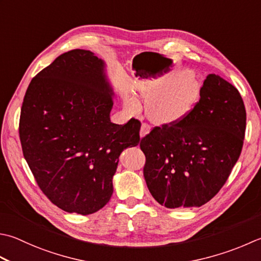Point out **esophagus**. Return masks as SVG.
<instances>
[{
    "label": "esophagus",
    "instance_id": "obj_1",
    "mask_svg": "<svg viewBox=\"0 0 261 261\" xmlns=\"http://www.w3.org/2000/svg\"><path fill=\"white\" fill-rule=\"evenodd\" d=\"M150 132V125L147 123H142L141 127H140V137H145L146 135H148Z\"/></svg>",
    "mask_w": 261,
    "mask_h": 261
}]
</instances>
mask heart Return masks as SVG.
Returning <instances> with one entry per match:
<instances>
[{
	"mask_svg": "<svg viewBox=\"0 0 261 261\" xmlns=\"http://www.w3.org/2000/svg\"><path fill=\"white\" fill-rule=\"evenodd\" d=\"M200 94V84L195 75L187 73L174 83L142 86L139 95L148 99L146 113L150 121L157 124H170L182 120L195 106ZM126 105L137 110V103L129 98Z\"/></svg>",
	"mask_w": 261,
	"mask_h": 261,
	"instance_id": "b5f03b06",
	"label": "heart"
}]
</instances>
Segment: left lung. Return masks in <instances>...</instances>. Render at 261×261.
I'll list each match as a JSON object with an SVG mask.
<instances>
[{
  "label": "left lung",
  "mask_w": 261,
  "mask_h": 261,
  "mask_svg": "<svg viewBox=\"0 0 261 261\" xmlns=\"http://www.w3.org/2000/svg\"><path fill=\"white\" fill-rule=\"evenodd\" d=\"M246 122L239 90L208 74L186 117L155 126L140 141L144 176L155 200L166 208H192L215 197L241 154Z\"/></svg>",
  "instance_id": "8db88e82"
}]
</instances>
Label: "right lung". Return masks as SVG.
<instances>
[{"mask_svg":"<svg viewBox=\"0 0 261 261\" xmlns=\"http://www.w3.org/2000/svg\"><path fill=\"white\" fill-rule=\"evenodd\" d=\"M90 50L63 53L34 76L19 122L24 160L44 195L89 215L110 201L119 157L139 144V120L112 123L113 90Z\"/></svg>","mask_w":261,"mask_h":261,"instance_id":"right-lung-1","label":"right lung"}]
</instances>
